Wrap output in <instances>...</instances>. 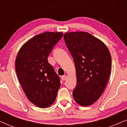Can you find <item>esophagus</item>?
<instances>
[{"instance_id": "esophagus-1", "label": "esophagus", "mask_w": 127, "mask_h": 127, "mask_svg": "<svg viewBox=\"0 0 127 127\" xmlns=\"http://www.w3.org/2000/svg\"><path fill=\"white\" fill-rule=\"evenodd\" d=\"M66 78H67V76H66V75H64V76H62V77H61V79H62L63 81H65V80L66 79Z\"/></svg>"}]
</instances>
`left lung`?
<instances>
[{
  "label": "left lung",
  "mask_w": 127,
  "mask_h": 127,
  "mask_svg": "<svg viewBox=\"0 0 127 127\" xmlns=\"http://www.w3.org/2000/svg\"><path fill=\"white\" fill-rule=\"evenodd\" d=\"M64 40L74 60L77 84L73 91L75 101L83 106L96 102L105 90L112 69L106 46L87 32H68Z\"/></svg>",
  "instance_id": "left-lung-1"
}]
</instances>
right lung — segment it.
<instances>
[{
  "label": "right lung",
  "mask_w": 127,
  "mask_h": 127,
  "mask_svg": "<svg viewBox=\"0 0 127 127\" xmlns=\"http://www.w3.org/2000/svg\"><path fill=\"white\" fill-rule=\"evenodd\" d=\"M62 36V32L37 34L22 46L15 60L17 77L26 96L41 108L55 101L60 87V77L47 58Z\"/></svg>",
  "instance_id": "right-lung-1"
}]
</instances>
